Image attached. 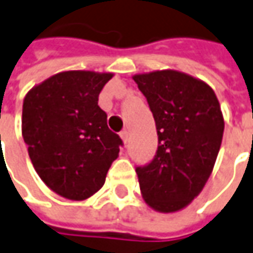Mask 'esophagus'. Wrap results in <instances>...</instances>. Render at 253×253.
<instances>
[{"mask_svg": "<svg viewBox=\"0 0 253 253\" xmlns=\"http://www.w3.org/2000/svg\"><path fill=\"white\" fill-rule=\"evenodd\" d=\"M120 137H122V140H123V142H125V144H127V142H128V133H127L126 130L120 133Z\"/></svg>", "mask_w": 253, "mask_h": 253, "instance_id": "obj_1", "label": "esophagus"}]
</instances>
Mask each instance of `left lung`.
Wrapping results in <instances>:
<instances>
[{
  "label": "left lung",
  "instance_id": "left-lung-1",
  "mask_svg": "<svg viewBox=\"0 0 253 253\" xmlns=\"http://www.w3.org/2000/svg\"><path fill=\"white\" fill-rule=\"evenodd\" d=\"M133 80L148 101L158 131L152 162L138 166L140 190L156 212L184 209L212 173L224 119L219 99L205 82L178 70H155Z\"/></svg>",
  "mask_w": 253,
  "mask_h": 253
}]
</instances>
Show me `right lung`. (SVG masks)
Segmentation results:
<instances>
[{"label": "right lung", "mask_w": 253, "mask_h": 253, "mask_svg": "<svg viewBox=\"0 0 253 253\" xmlns=\"http://www.w3.org/2000/svg\"><path fill=\"white\" fill-rule=\"evenodd\" d=\"M113 73L68 70L26 94L22 135L37 174L63 198L84 201L104 185L123 144L98 95Z\"/></svg>", "instance_id": "add662e5"}]
</instances>
